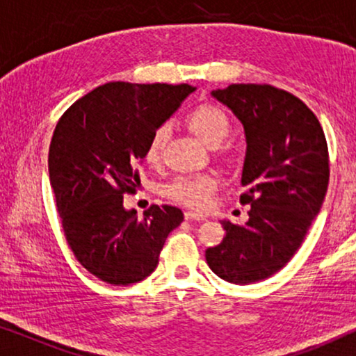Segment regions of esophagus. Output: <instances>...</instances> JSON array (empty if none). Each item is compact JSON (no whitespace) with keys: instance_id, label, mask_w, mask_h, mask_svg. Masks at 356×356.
Returning <instances> with one entry per match:
<instances>
[{"instance_id":"1","label":"esophagus","mask_w":356,"mask_h":356,"mask_svg":"<svg viewBox=\"0 0 356 356\" xmlns=\"http://www.w3.org/2000/svg\"><path fill=\"white\" fill-rule=\"evenodd\" d=\"M184 218L186 220H206V216H202V213H197V212H184Z\"/></svg>"}]
</instances>
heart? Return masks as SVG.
Segmentation results:
<instances>
[{"label":"heart","mask_w":356,"mask_h":356,"mask_svg":"<svg viewBox=\"0 0 356 356\" xmlns=\"http://www.w3.org/2000/svg\"><path fill=\"white\" fill-rule=\"evenodd\" d=\"M188 126L202 143L217 145L230 131V120L225 111L212 104H202L188 115ZM167 126H160L150 136L147 147H145V162L154 165L159 162L160 154L167 140ZM216 189V179L211 175H184L175 178L167 186L168 197L183 206L193 209L207 207L211 194Z\"/></svg>","instance_id":"heart-1"}]
</instances>
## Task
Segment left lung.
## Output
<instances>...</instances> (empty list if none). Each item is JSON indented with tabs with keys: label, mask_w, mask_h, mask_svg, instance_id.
Listing matches in <instances>:
<instances>
[{
	"label": "left lung",
	"mask_w": 356,
	"mask_h": 356,
	"mask_svg": "<svg viewBox=\"0 0 356 356\" xmlns=\"http://www.w3.org/2000/svg\"><path fill=\"white\" fill-rule=\"evenodd\" d=\"M211 95L232 110L245 129L241 204L250 220H220L225 236L207 248L213 274L236 285L279 272L303 243L329 184V152L318 118L289 92L261 84H232Z\"/></svg>",
	"instance_id": "1"
}]
</instances>
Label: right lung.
<instances>
[{
    "mask_svg": "<svg viewBox=\"0 0 356 356\" xmlns=\"http://www.w3.org/2000/svg\"><path fill=\"white\" fill-rule=\"evenodd\" d=\"M196 87L108 82L74 102L58 121L48 175L76 259L97 279L131 285L155 270L170 232L183 222L172 206L138 217L123 194L140 184L150 136Z\"/></svg>",
    "mask_w": 356,
    "mask_h": 356,
    "instance_id": "right-lung-1",
    "label": "right lung"
}]
</instances>
